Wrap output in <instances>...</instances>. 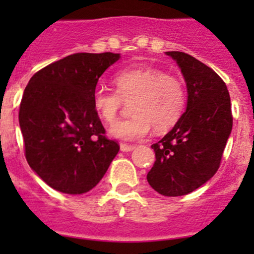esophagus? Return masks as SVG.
Wrapping results in <instances>:
<instances>
[{"instance_id":"esophagus-1","label":"esophagus","mask_w":254,"mask_h":254,"mask_svg":"<svg viewBox=\"0 0 254 254\" xmlns=\"http://www.w3.org/2000/svg\"><path fill=\"white\" fill-rule=\"evenodd\" d=\"M134 147H136L134 145H128V143H121V151H123V152L132 151Z\"/></svg>"}]
</instances>
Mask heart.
I'll use <instances>...</instances> for the list:
<instances>
[{
	"label": "heart",
	"mask_w": 254,
	"mask_h": 254,
	"mask_svg": "<svg viewBox=\"0 0 254 254\" xmlns=\"http://www.w3.org/2000/svg\"><path fill=\"white\" fill-rule=\"evenodd\" d=\"M116 90L98 87L93 94V107L104 122L112 123L125 102L129 104V118L109 128L113 137L134 141L143 138L154 126L167 131L176 125L187 104V90L181 78L154 67L125 68L113 78Z\"/></svg>",
	"instance_id": "b5f03b06"
}]
</instances>
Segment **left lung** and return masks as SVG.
I'll list each match as a JSON object with an SVG mask.
<instances>
[{
    "label": "left lung",
    "instance_id": "left-lung-1",
    "mask_svg": "<svg viewBox=\"0 0 254 254\" xmlns=\"http://www.w3.org/2000/svg\"><path fill=\"white\" fill-rule=\"evenodd\" d=\"M177 61L188 90L187 109L159 142L147 182L163 196L188 194L214 177L233 127L228 87L214 69L185 52Z\"/></svg>",
    "mask_w": 254,
    "mask_h": 254
}]
</instances>
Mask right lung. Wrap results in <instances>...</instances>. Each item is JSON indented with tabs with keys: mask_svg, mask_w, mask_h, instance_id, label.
I'll use <instances>...</instances> for the list:
<instances>
[{
	"mask_svg": "<svg viewBox=\"0 0 254 254\" xmlns=\"http://www.w3.org/2000/svg\"><path fill=\"white\" fill-rule=\"evenodd\" d=\"M118 60L111 52L75 53L39 69L26 85L19 111L25 158L53 190L89 192L120 151L93 107L98 80Z\"/></svg>",
	"mask_w": 254,
	"mask_h": 254,
	"instance_id": "add662e5",
	"label": "right lung"
}]
</instances>
